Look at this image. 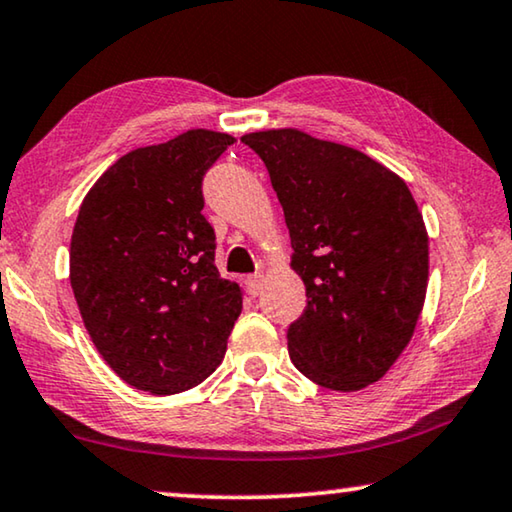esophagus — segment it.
Masks as SVG:
<instances>
[{
    "mask_svg": "<svg viewBox=\"0 0 512 512\" xmlns=\"http://www.w3.org/2000/svg\"><path fill=\"white\" fill-rule=\"evenodd\" d=\"M261 286H263V274H251V277H247V291L249 295H256L261 293Z\"/></svg>",
    "mask_w": 512,
    "mask_h": 512,
    "instance_id": "1",
    "label": "esophagus"
}]
</instances>
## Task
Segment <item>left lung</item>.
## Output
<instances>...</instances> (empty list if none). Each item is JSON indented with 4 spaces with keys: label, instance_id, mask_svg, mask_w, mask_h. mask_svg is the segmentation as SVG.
<instances>
[{
    "label": "left lung",
    "instance_id": "8db88e82",
    "mask_svg": "<svg viewBox=\"0 0 512 512\" xmlns=\"http://www.w3.org/2000/svg\"><path fill=\"white\" fill-rule=\"evenodd\" d=\"M263 159L291 233L307 307L288 325L293 365L318 385L376 383L425 305L429 240L402 177L353 147L298 129L242 136Z\"/></svg>",
    "mask_w": 512,
    "mask_h": 512
}]
</instances>
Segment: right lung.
<instances>
[{"label": "right lung", "mask_w": 512, "mask_h": 512, "mask_svg": "<svg viewBox=\"0 0 512 512\" xmlns=\"http://www.w3.org/2000/svg\"><path fill=\"white\" fill-rule=\"evenodd\" d=\"M191 129L117 159L80 205L71 288L96 351L152 395L203 383L221 365L242 291L214 265L203 175L233 145Z\"/></svg>", "instance_id": "obj_1"}]
</instances>
